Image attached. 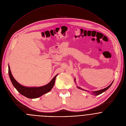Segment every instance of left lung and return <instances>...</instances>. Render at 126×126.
I'll return each instance as SVG.
<instances>
[{"label": "left lung", "mask_w": 126, "mask_h": 126, "mask_svg": "<svg viewBox=\"0 0 126 126\" xmlns=\"http://www.w3.org/2000/svg\"><path fill=\"white\" fill-rule=\"evenodd\" d=\"M74 81H75V82L76 83V79H75V78L74 79ZM113 82V81L111 83V84H110L109 86H108V87H107L106 88H104V89H101V90H98V91H93V92H92V94H94V95H99V94H102V93H103V92H104L105 91H106V90H108V89L110 87V86L112 85V84ZM77 87L78 89H79L83 90V91H86V92H89V91H88L87 90L83 89L81 88V87H79V86H77Z\"/></svg>", "instance_id": "left-lung-1"}]
</instances>
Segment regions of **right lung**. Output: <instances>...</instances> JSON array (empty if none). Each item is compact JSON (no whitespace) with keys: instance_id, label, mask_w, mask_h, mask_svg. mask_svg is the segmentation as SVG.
<instances>
[{"instance_id":"right-lung-1","label":"right lung","mask_w":126,"mask_h":126,"mask_svg":"<svg viewBox=\"0 0 126 126\" xmlns=\"http://www.w3.org/2000/svg\"><path fill=\"white\" fill-rule=\"evenodd\" d=\"M8 72L11 82L14 86L16 88V89L22 95L25 96L27 98L31 99L39 97L43 95V94L50 92L54 86L56 78L58 75V74H57L51 79V80L47 85L37 87H29L21 85L15 79V78L12 74L9 65L8 66Z\"/></svg>"}]
</instances>
